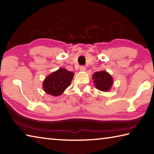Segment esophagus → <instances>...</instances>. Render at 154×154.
<instances>
[{"mask_svg":"<svg viewBox=\"0 0 154 154\" xmlns=\"http://www.w3.org/2000/svg\"><path fill=\"white\" fill-rule=\"evenodd\" d=\"M79 70H80L81 71H82V72L85 71V66H81L80 68H79Z\"/></svg>","mask_w":154,"mask_h":154,"instance_id":"esophagus-1","label":"esophagus"}]
</instances>
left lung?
I'll return each instance as SVG.
<instances>
[{
	"label": "left lung",
	"mask_w": 154,
	"mask_h": 154,
	"mask_svg": "<svg viewBox=\"0 0 154 154\" xmlns=\"http://www.w3.org/2000/svg\"><path fill=\"white\" fill-rule=\"evenodd\" d=\"M92 78L95 87L98 90L103 92L109 91L113 83L111 75L105 71L96 72L93 75Z\"/></svg>",
	"instance_id": "8db88e82"
}]
</instances>
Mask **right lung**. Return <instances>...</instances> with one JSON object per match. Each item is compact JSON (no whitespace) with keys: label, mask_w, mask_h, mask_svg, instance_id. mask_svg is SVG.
Segmentation results:
<instances>
[{"label":"right lung","mask_w":154,"mask_h":154,"mask_svg":"<svg viewBox=\"0 0 154 154\" xmlns=\"http://www.w3.org/2000/svg\"><path fill=\"white\" fill-rule=\"evenodd\" d=\"M74 73L65 69H60L47 77L43 83L44 91L49 94L58 96L61 95L71 85Z\"/></svg>","instance_id":"1"}]
</instances>
